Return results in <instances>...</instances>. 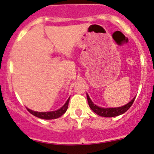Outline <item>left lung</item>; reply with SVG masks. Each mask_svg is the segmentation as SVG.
<instances>
[{"label": "left lung", "mask_w": 154, "mask_h": 154, "mask_svg": "<svg viewBox=\"0 0 154 154\" xmlns=\"http://www.w3.org/2000/svg\"><path fill=\"white\" fill-rule=\"evenodd\" d=\"M86 96L87 100H88V106L91 108V109L94 112H95L96 114L98 115V116L106 118L116 117V116H120V115L125 113V112H127V110L130 108V106H132L133 103L134 102L135 98H136V97H135L131 101L129 102L127 104H126L123 106L116 107V108H103V107L97 106H96L95 104H94L93 102L91 101V99H90L89 96L88 95V94H86Z\"/></svg>", "instance_id": "1"}]
</instances>
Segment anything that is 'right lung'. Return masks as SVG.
<instances>
[{"label":"right lung","mask_w":154,"mask_h":154,"mask_svg":"<svg viewBox=\"0 0 154 154\" xmlns=\"http://www.w3.org/2000/svg\"><path fill=\"white\" fill-rule=\"evenodd\" d=\"M69 98L68 99V100L66 101V103L63 105L59 109L56 110V111H52V112H35L32 111V110L29 109L27 108V109L28 110L29 112L31 113L32 115H33L35 117H38L39 119H46V120H51V119H55L57 118H60V116H63L65 112L67 110L68 106V102H69Z\"/></svg>","instance_id":"obj_1"}]
</instances>
